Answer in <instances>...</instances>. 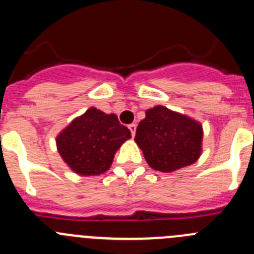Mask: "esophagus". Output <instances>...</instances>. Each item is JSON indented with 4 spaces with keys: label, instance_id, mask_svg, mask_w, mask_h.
<instances>
[{
    "label": "esophagus",
    "instance_id": "obj_1",
    "mask_svg": "<svg viewBox=\"0 0 254 254\" xmlns=\"http://www.w3.org/2000/svg\"><path fill=\"white\" fill-rule=\"evenodd\" d=\"M136 127H137V126L134 125V123H131V125L128 126V128H129V131H131L132 136H134V132H136Z\"/></svg>",
    "mask_w": 254,
    "mask_h": 254
}]
</instances>
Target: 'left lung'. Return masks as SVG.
<instances>
[{"label":"left lung","instance_id":"8db88e82","mask_svg":"<svg viewBox=\"0 0 254 254\" xmlns=\"http://www.w3.org/2000/svg\"><path fill=\"white\" fill-rule=\"evenodd\" d=\"M134 141L152 169L173 172L199 158L202 127L188 117L158 105L146 111Z\"/></svg>","mask_w":254,"mask_h":254}]
</instances>
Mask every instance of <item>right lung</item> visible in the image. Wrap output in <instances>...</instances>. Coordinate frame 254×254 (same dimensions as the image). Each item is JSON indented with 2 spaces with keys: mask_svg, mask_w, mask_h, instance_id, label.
I'll return each mask as SVG.
<instances>
[{
  "mask_svg": "<svg viewBox=\"0 0 254 254\" xmlns=\"http://www.w3.org/2000/svg\"><path fill=\"white\" fill-rule=\"evenodd\" d=\"M128 138L131 131L121 125L116 114L90 108L61 132L57 147L73 172L98 176L109 169L116 151Z\"/></svg>",
  "mask_w": 254,
  "mask_h": 254,
  "instance_id": "1",
  "label": "right lung"
}]
</instances>
